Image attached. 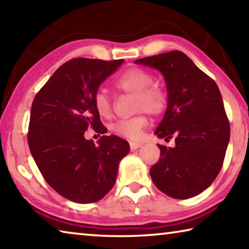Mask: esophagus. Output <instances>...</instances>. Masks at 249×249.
<instances>
[{
  "instance_id": "obj_1",
  "label": "esophagus",
  "mask_w": 249,
  "mask_h": 249,
  "mask_svg": "<svg viewBox=\"0 0 249 249\" xmlns=\"http://www.w3.org/2000/svg\"><path fill=\"white\" fill-rule=\"evenodd\" d=\"M141 146H142V142H129V148H130V150H132V151L138 149Z\"/></svg>"
}]
</instances>
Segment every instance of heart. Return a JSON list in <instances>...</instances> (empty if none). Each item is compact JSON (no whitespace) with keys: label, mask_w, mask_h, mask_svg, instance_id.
I'll return each mask as SVG.
<instances>
[{"label":"heart","mask_w":249,"mask_h":249,"mask_svg":"<svg viewBox=\"0 0 249 249\" xmlns=\"http://www.w3.org/2000/svg\"><path fill=\"white\" fill-rule=\"evenodd\" d=\"M153 82V73L140 67H133L116 79L114 86L121 92L134 95L135 112H145L153 116H158L166 109L167 93L162 87ZM93 105L96 113L101 117L109 119L112 116V101L105 92H96L93 98ZM147 125V116L145 114H138L132 119L117 121L109 126V129L116 136L135 141L141 137Z\"/></svg>","instance_id":"b5f03b06"}]
</instances>
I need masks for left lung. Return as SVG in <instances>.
Returning <instances> with one entry per match:
<instances>
[{"label": "left lung", "instance_id": "1", "mask_svg": "<svg viewBox=\"0 0 249 249\" xmlns=\"http://www.w3.org/2000/svg\"><path fill=\"white\" fill-rule=\"evenodd\" d=\"M159 70L167 84L168 107L155 134L175 146L158 145L160 158L150 177L175 199L196 196L218 175L230 142L227 119L217 84L179 50L135 61Z\"/></svg>", "mask_w": 249, "mask_h": 249}]
</instances>
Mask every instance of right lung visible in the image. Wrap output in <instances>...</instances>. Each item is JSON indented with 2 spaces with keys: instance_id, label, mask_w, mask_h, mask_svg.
Returning a JSON list of instances; mask_svg holds the SVG:
<instances>
[{
  "instance_id": "obj_1",
  "label": "right lung",
  "mask_w": 249,
  "mask_h": 249,
  "mask_svg": "<svg viewBox=\"0 0 249 249\" xmlns=\"http://www.w3.org/2000/svg\"><path fill=\"white\" fill-rule=\"evenodd\" d=\"M74 58L54 71L32 104L27 141L37 167L50 187L77 203L102 199L116 181L128 142L111 135L96 113L100 84L123 64ZM92 127L103 136L95 145L84 138Z\"/></svg>"
}]
</instances>
